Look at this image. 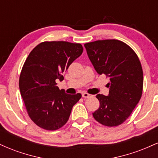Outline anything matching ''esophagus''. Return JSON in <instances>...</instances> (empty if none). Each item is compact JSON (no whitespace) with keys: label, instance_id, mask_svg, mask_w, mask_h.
<instances>
[{"label":"esophagus","instance_id":"34e87169","mask_svg":"<svg viewBox=\"0 0 158 158\" xmlns=\"http://www.w3.org/2000/svg\"><path fill=\"white\" fill-rule=\"evenodd\" d=\"M82 97H84V98H90V97H91V95H90V94H88V93H82Z\"/></svg>","mask_w":158,"mask_h":158}]
</instances>
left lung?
Wrapping results in <instances>:
<instances>
[{
    "mask_svg": "<svg viewBox=\"0 0 158 158\" xmlns=\"http://www.w3.org/2000/svg\"><path fill=\"white\" fill-rule=\"evenodd\" d=\"M85 48L96 71L110 79L108 96H96L99 107L93 113L94 118L103 126H119L131 115L142 96L143 73L138 56L117 39L88 42Z\"/></svg>",
    "mask_w": 158,
    "mask_h": 158,
    "instance_id": "8db88e82",
    "label": "left lung"
}]
</instances>
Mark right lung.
I'll return each instance as SVG.
<instances>
[{
  "mask_svg": "<svg viewBox=\"0 0 158 158\" xmlns=\"http://www.w3.org/2000/svg\"><path fill=\"white\" fill-rule=\"evenodd\" d=\"M82 45L68 41H44L29 54L19 77V88L29 117L38 126L55 131L68 122L81 94L59 90L56 79L81 55Z\"/></svg>",
  "mask_w": 158,
  "mask_h": 158,
  "instance_id": "add662e5",
  "label": "right lung"
}]
</instances>
